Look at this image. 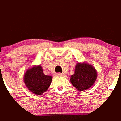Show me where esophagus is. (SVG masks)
<instances>
[{
  "label": "esophagus",
  "instance_id": "esophagus-1",
  "mask_svg": "<svg viewBox=\"0 0 121 121\" xmlns=\"http://www.w3.org/2000/svg\"><path fill=\"white\" fill-rule=\"evenodd\" d=\"M56 75H57V76H64V74L61 73H58L56 74Z\"/></svg>",
  "mask_w": 121,
  "mask_h": 121
}]
</instances>
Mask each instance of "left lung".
Listing matches in <instances>:
<instances>
[{"mask_svg": "<svg viewBox=\"0 0 121 121\" xmlns=\"http://www.w3.org/2000/svg\"><path fill=\"white\" fill-rule=\"evenodd\" d=\"M70 82L79 91H84L92 86L97 78V72L92 65L78 63L75 71L71 76Z\"/></svg>", "mask_w": 121, "mask_h": 121, "instance_id": "obj_1", "label": "left lung"}]
</instances>
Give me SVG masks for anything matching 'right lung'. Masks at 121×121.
<instances>
[{
  "instance_id": "right-lung-1",
  "label": "right lung",
  "mask_w": 121,
  "mask_h": 121,
  "mask_svg": "<svg viewBox=\"0 0 121 121\" xmlns=\"http://www.w3.org/2000/svg\"><path fill=\"white\" fill-rule=\"evenodd\" d=\"M52 81V77L45 75L41 66L33 67L26 71L24 82L28 89L36 95H41L47 90Z\"/></svg>"
}]
</instances>
